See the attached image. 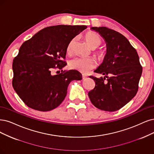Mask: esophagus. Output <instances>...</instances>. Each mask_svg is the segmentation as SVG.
<instances>
[{"instance_id":"34e87169","label":"esophagus","mask_w":154,"mask_h":154,"mask_svg":"<svg viewBox=\"0 0 154 154\" xmlns=\"http://www.w3.org/2000/svg\"><path fill=\"white\" fill-rule=\"evenodd\" d=\"M82 79H86V78H87V77H88V75H86V74H82Z\"/></svg>"}]
</instances>
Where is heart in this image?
<instances>
[{
	"label": "heart",
	"instance_id": "heart-1",
	"mask_svg": "<svg viewBox=\"0 0 154 154\" xmlns=\"http://www.w3.org/2000/svg\"><path fill=\"white\" fill-rule=\"evenodd\" d=\"M84 37L89 46L93 49L98 48L102 43L101 36L98 33L93 31H89L86 32L84 35ZM74 44H75V38H72L67 45V54H70L72 53ZM94 54L99 59H103L105 56L106 53L103 49H99L95 51ZM68 66L72 70H75L82 73H86L89 70L93 69L96 66V62L92 58H75L69 61Z\"/></svg>",
	"mask_w": 154,
	"mask_h": 154
}]
</instances>
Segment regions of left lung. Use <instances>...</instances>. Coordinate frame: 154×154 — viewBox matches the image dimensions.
<instances>
[{
  "label": "left lung",
  "instance_id": "1",
  "mask_svg": "<svg viewBox=\"0 0 154 154\" xmlns=\"http://www.w3.org/2000/svg\"><path fill=\"white\" fill-rule=\"evenodd\" d=\"M107 43L106 54L102 64L94 72L105 77L89 76L95 87L88 93L98 109L114 112L121 109L136 94L142 73L137 51L119 32L105 26L91 27Z\"/></svg>",
  "mask_w": 154,
  "mask_h": 154
}]
</instances>
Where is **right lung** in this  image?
Listing matches in <instances>:
<instances>
[{"mask_svg":"<svg viewBox=\"0 0 154 154\" xmlns=\"http://www.w3.org/2000/svg\"><path fill=\"white\" fill-rule=\"evenodd\" d=\"M87 28L85 25L45 27L23 42L13 61V87L19 97L32 109L47 112L64 100L68 84L80 81L75 70L53 71L66 66V47L72 38ZM58 71H56V73Z\"/></svg>","mask_w":154,"mask_h":154,"instance_id":"add662e5","label":"right lung"}]
</instances>
